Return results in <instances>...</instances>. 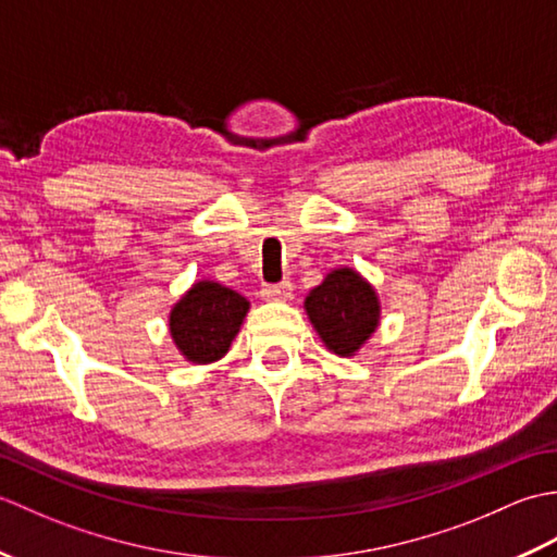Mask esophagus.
Returning <instances> with one entry per match:
<instances>
[{
	"label": "esophagus",
	"instance_id": "34e87169",
	"mask_svg": "<svg viewBox=\"0 0 557 557\" xmlns=\"http://www.w3.org/2000/svg\"><path fill=\"white\" fill-rule=\"evenodd\" d=\"M292 292H294V287L289 280H282V282H277V285H265L263 289H260L263 299H268V301H289Z\"/></svg>",
	"mask_w": 557,
	"mask_h": 557
}]
</instances>
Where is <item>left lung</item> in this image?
<instances>
[{
  "instance_id": "1",
  "label": "left lung",
  "mask_w": 557,
  "mask_h": 557,
  "mask_svg": "<svg viewBox=\"0 0 557 557\" xmlns=\"http://www.w3.org/2000/svg\"><path fill=\"white\" fill-rule=\"evenodd\" d=\"M304 309L327 351L337 357H354L381 325L377 292L354 268L330 270L309 292Z\"/></svg>"
}]
</instances>
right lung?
<instances>
[{
	"label": "right lung",
	"instance_id": "right-lung-1",
	"mask_svg": "<svg viewBox=\"0 0 557 557\" xmlns=\"http://www.w3.org/2000/svg\"><path fill=\"white\" fill-rule=\"evenodd\" d=\"M251 309L239 292L215 280H198L170 311V335L191 363H215L230 351Z\"/></svg>",
	"mask_w": 557,
	"mask_h": 557
}]
</instances>
